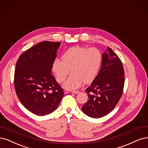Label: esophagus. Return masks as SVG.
<instances>
[{
  "label": "esophagus",
  "mask_w": 148,
  "mask_h": 148,
  "mask_svg": "<svg viewBox=\"0 0 148 148\" xmlns=\"http://www.w3.org/2000/svg\"><path fill=\"white\" fill-rule=\"evenodd\" d=\"M71 92H72L73 93H78L79 92L78 91V90H71Z\"/></svg>",
  "instance_id": "1"
}]
</instances>
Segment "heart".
<instances>
[{
  "mask_svg": "<svg viewBox=\"0 0 148 148\" xmlns=\"http://www.w3.org/2000/svg\"><path fill=\"white\" fill-rule=\"evenodd\" d=\"M61 60L55 59L52 64V71L57 82L62 83L70 73L69 77L64 84L68 90L80 87L82 83L92 82L101 66L103 55L97 48L74 47L66 50Z\"/></svg>",
  "mask_w": 148,
  "mask_h": 148,
  "instance_id": "b5f03b06",
  "label": "heart"
}]
</instances>
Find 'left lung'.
I'll return each mask as SVG.
<instances>
[{
  "label": "left lung",
  "mask_w": 148,
  "mask_h": 148,
  "mask_svg": "<svg viewBox=\"0 0 148 148\" xmlns=\"http://www.w3.org/2000/svg\"><path fill=\"white\" fill-rule=\"evenodd\" d=\"M124 69L119 56L109 47L103 54L101 69L85 92L88 100L82 111L92 118H100L111 112L117 105L124 87Z\"/></svg>",
  "instance_id": "left-lung-1"
}]
</instances>
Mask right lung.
Returning <instances> with one entry per match:
<instances>
[{
    "label": "right lung",
    "instance_id": "add662e5",
    "mask_svg": "<svg viewBox=\"0 0 148 148\" xmlns=\"http://www.w3.org/2000/svg\"><path fill=\"white\" fill-rule=\"evenodd\" d=\"M60 42L42 41L22 53L16 62L14 86L23 105L37 116L55 111L64 90L51 74Z\"/></svg>",
    "mask_w": 148,
    "mask_h": 148
}]
</instances>
